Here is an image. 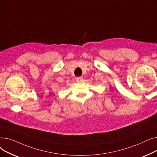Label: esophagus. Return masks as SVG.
<instances>
[{
  "label": "esophagus",
  "mask_w": 157,
  "mask_h": 157,
  "mask_svg": "<svg viewBox=\"0 0 157 157\" xmlns=\"http://www.w3.org/2000/svg\"><path fill=\"white\" fill-rule=\"evenodd\" d=\"M76 81L78 83H81V82L83 81V77H78L76 78Z\"/></svg>",
  "instance_id": "esophagus-1"
}]
</instances>
